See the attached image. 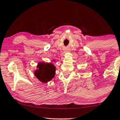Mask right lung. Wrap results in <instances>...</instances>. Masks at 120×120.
I'll return each instance as SVG.
<instances>
[{
    "label": "right lung",
    "instance_id": "1",
    "mask_svg": "<svg viewBox=\"0 0 120 120\" xmlns=\"http://www.w3.org/2000/svg\"><path fill=\"white\" fill-rule=\"evenodd\" d=\"M38 69L34 71V75L40 81L47 83L54 78L55 68L51 64L40 63L37 66Z\"/></svg>",
    "mask_w": 120,
    "mask_h": 120
}]
</instances>
